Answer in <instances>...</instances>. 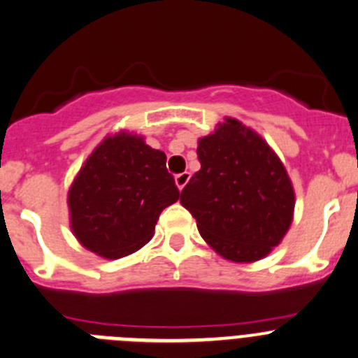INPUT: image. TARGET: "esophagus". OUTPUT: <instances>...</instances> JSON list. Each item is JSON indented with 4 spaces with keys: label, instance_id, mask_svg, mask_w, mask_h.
<instances>
[{
    "label": "esophagus",
    "instance_id": "obj_1",
    "mask_svg": "<svg viewBox=\"0 0 358 358\" xmlns=\"http://www.w3.org/2000/svg\"><path fill=\"white\" fill-rule=\"evenodd\" d=\"M189 180H190V173H180V175H176L175 176V182H176V187H178L180 190L183 189V187L187 185V183H189Z\"/></svg>",
    "mask_w": 358,
    "mask_h": 358
}]
</instances>
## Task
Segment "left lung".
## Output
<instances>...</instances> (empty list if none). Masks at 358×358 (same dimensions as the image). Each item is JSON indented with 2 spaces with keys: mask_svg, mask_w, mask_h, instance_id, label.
Segmentation results:
<instances>
[{
  "mask_svg": "<svg viewBox=\"0 0 358 358\" xmlns=\"http://www.w3.org/2000/svg\"><path fill=\"white\" fill-rule=\"evenodd\" d=\"M201 169L180 203L204 241L232 262H255L280 245L296 206L292 182L271 147L250 127L225 119L197 143Z\"/></svg>",
  "mask_w": 358,
  "mask_h": 358,
  "instance_id": "obj_1",
  "label": "left lung"
}]
</instances>
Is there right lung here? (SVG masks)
Listing matches in <instances>:
<instances>
[{"instance_id": "add662e5", "label": "right lung", "mask_w": 358, "mask_h": 358, "mask_svg": "<svg viewBox=\"0 0 358 358\" xmlns=\"http://www.w3.org/2000/svg\"><path fill=\"white\" fill-rule=\"evenodd\" d=\"M178 197L164 152L122 131L106 136L73 180L71 231L87 250L120 259L150 241L161 211Z\"/></svg>"}]
</instances>
